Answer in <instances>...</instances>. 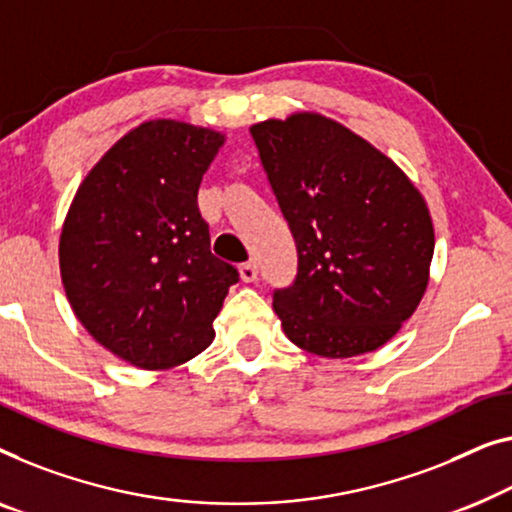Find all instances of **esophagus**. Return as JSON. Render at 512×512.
<instances>
[{"mask_svg":"<svg viewBox=\"0 0 512 512\" xmlns=\"http://www.w3.org/2000/svg\"><path fill=\"white\" fill-rule=\"evenodd\" d=\"M238 270H240V279L242 281H256V277H258V268H256L254 261L242 263Z\"/></svg>","mask_w":512,"mask_h":512,"instance_id":"esophagus-1","label":"esophagus"}]
</instances>
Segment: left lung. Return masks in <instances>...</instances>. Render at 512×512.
<instances>
[{
	"instance_id": "8db88e82",
	"label": "left lung",
	"mask_w": 512,
	"mask_h": 512,
	"mask_svg": "<svg viewBox=\"0 0 512 512\" xmlns=\"http://www.w3.org/2000/svg\"><path fill=\"white\" fill-rule=\"evenodd\" d=\"M298 247L293 286L274 291L286 337L321 358L372 353L427 291L434 226L390 157L321 113L251 124Z\"/></svg>"
}]
</instances>
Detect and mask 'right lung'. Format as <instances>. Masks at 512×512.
<instances>
[{
  "instance_id": "add662e5",
  "label": "right lung",
  "mask_w": 512,
  "mask_h": 512,
  "mask_svg": "<svg viewBox=\"0 0 512 512\" xmlns=\"http://www.w3.org/2000/svg\"><path fill=\"white\" fill-rule=\"evenodd\" d=\"M226 136L150 120L85 175L59 235L73 314L103 348L138 369L203 353L238 270L210 251L198 187Z\"/></svg>"
}]
</instances>
